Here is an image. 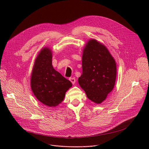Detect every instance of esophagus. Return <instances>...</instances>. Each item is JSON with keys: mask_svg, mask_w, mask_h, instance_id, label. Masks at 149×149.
Instances as JSON below:
<instances>
[{"mask_svg": "<svg viewBox=\"0 0 149 149\" xmlns=\"http://www.w3.org/2000/svg\"><path fill=\"white\" fill-rule=\"evenodd\" d=\"M70 81L72 82V84H74L76 82V80H75V78L74 77H71L70 78Z\"/></svg>", "mask_w": 149, "mask_h": 149, "instance_id": "obj_1", "label": "esophagus"}]
</instances>
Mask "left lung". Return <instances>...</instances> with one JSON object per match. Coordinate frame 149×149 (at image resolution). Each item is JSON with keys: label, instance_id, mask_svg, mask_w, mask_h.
<instances>
[{"label": "left lung", "instance_id": "1", "mask_svg": "<svg viewBox=\"0 0 149 149\" xmlns=\"http://www.w3.org/2000/svg\"><path fill=\"white\" fill-rule=\"evenodd\" d=\"M80 87L88 99L100 104L113 89L117 74L116 62L104 45L95 39L84 49Z\"/></svg>", "mask_w": 149, "mask_h": 149}]
</instances>
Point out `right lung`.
Segmentation results:
<instances>
[{"label":"right lung","instance_id":"1","mask_svg":"<svg viewBox=\"0 0 149 149\" xmlns=\"http://www.w3.org/2000/svg\"><path fill=\"white\" fill-rule=\"evenodd\" d=\"M31 88L36 98L42 103L56 107L62 102L72 83L52 65V52L44 48L37 56L31 75Z\"/></svg>","mask_w":149,"mask_h":149}]
</instances>
